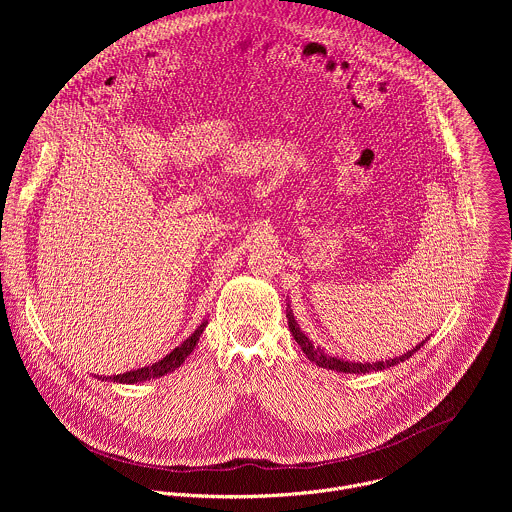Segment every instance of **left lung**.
<instances>
[{"label":"left lung","instance_id":"8db88e82","mask_svg":"<svg viewBox=\"0 0 512 512\" xmlns=\"http://www.w3.org/2000/svg\"><path fill=\"white\" fill-rule=\"evenodd\" d=\"M287 326H289L291 336H294V340L302 346L304 354H306L312 362H316L318 367L328 369V371H338V373H354V375H358V373L364 375V373H371V371H383V369L395 367V364L407 360L413 352H417V350L425 344V340H427V338H425V340L419 342L415 348L407 350V352L401 354V356L389 358V360H377V362H350V360H342V358L330 356V354H326L322 348L314 346L312 340L300 330V326H298V322H296V318H294V312H291L289 304H287Z\"/></svg>","mask_w":512,"mask_h":512}]
</instances>
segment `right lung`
Segmentation results:
<instances>
[{
    "label": "right lung",
    "mask_w": 512,
    "mask_h": 512,
    "mask_svg": "<svg viewBox=\"0 0 512 512\" xmlns=\"http://www.w3.org/2000/svg\"><path fill=\"white\" fill-rule=\"evenodd\" d=\"M208 322H202L192 336H188L180 346H176L170 354H166L162 360L150 364V367H141L137 371H129V373H123V375H113V377H103V381H113V383H127V385H133V383H143V381H150V379H160L172 371H176L180 364L186 360V356L194 350L200 334L204 332Z\"/></svg>",
    "instance_id": "add662e5"
}]
</instances>
